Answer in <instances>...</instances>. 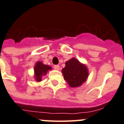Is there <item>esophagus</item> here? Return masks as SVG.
Returning a JSON list of instances; mask_svg holds the SVG:
<instances>
[{"mask_svg":"<svg viewBox=\"0 0 124 124\" xmlns=\"http://www.w3.org/2000/svg\"><path fill=\"white\" fill-rule=\"evenodd\" d=\"M54 69H55V70H59V69H60L59 65H54Z\"/></svg>","mask_w":124,"mask_h":124,"instance_id":"1","label":"esophagus"}]
</instances>
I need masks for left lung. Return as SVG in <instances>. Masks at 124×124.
Listing matches in <instances>:
<instances>
[{
    "label": "left lung",
    "mask_w": 124,
    "mask_h": 124,
    "mask_svg": "<svg viewBox=\"0 0 124 124\" xmlns=\"http://www.w3.org/2000/svg\"><path fill=\"white\" fill-rule=\"evenodd\" d=\"M62 73L65 80L71 87L81 85L89 76L88 70L85 65L74 57L65 62V67L62 69Z\"/></svg>",
    "instance_id": "1"
}]
</instances>
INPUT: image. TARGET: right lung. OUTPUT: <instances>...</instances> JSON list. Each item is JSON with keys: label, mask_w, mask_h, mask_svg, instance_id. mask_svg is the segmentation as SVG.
<instances>
[{"label": "right lung", "mask_w": 124, "mask_h": 124, "mask_svg": "<svg viewBox=\"0 0 124 124\" xmlns=\"http://www.w3.org/2000/svg\"><path fill=\"white\" fill-rule=\"evenodd\" d=\"M52 70L51 67L48 65H45L41 62H37L35 65L34 73H35V79L36 81L40 82L42 79V76L46 75L49 70Z\"/></svg>", "instance_id": "right-lung-1"}]
</instances>
